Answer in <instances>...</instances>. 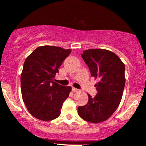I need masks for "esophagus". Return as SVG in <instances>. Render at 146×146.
Listing matches in <instances>:
<instances>
[{
  "instance_id": "34e87169",
  "label": "esophagus",
  "mask_w": 146,
  "mask_h": 146,
  "mask_svg": "<svg viewBox=\"0 0 146 146\" xmlns=\"http://www.w3.org/2000/svg\"><path fill=\"white\" fill-rule=\"evenodd\" d=\"M72 90H73V92H78L80 90L78 89V88H75L74 87H73V88H72Z\"/></svg>"
}]
</instances>
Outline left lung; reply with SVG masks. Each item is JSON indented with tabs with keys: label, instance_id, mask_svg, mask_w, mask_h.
I'll list each match as a JSON object with an SVG mask.
<instances>
[{
	"label": "left lung",
	"instance_id": "left-lung-1",
	"mask_svg": "<svg viewBox=\"0 0 146 146\" xmlns=\"http://www.w3.org/2000/svg\"><path fill=\"white\" fill-rule=\"evenodd\" d=\"M84 61L89 68L92 77L98 78L95 84L98 94L79 106V116L85 121L98 123L110 118L121 102L125 86V65L112 51L92 48L82 53Z\"/></svg>",
	"mask_w": 146,
	"mask_h": 146
}]
</instances>
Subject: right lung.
<instances>
[{
  "mask_svg": "<svg viewBox=\"0 0 146 146\" xmlns=\"http://www.w3.org/2000/svg\"><path fill=\"white\" fill-rule=\"evenodd\" d=\"M71 52L60 46H42L25 60L21 78L22 97L28 111L38 119L51 121L60 116L71 87L53 80Z\"/></svg>",
  "mask_w": 146,
  "mask_h": 146,
  "instance_id": "right-lung-1",
  "label": "right lung"
}]
</instances>
